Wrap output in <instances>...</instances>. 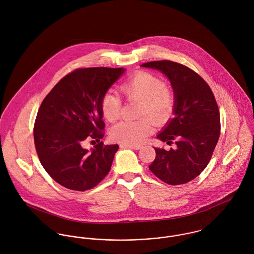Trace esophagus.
Returning a JSON list of instances; mask_svg holds the SVG:
<instances>
[{
    "mask_svg": "<svg viewBox=\"0 0 254 254\" xmlns=\"http://www.w3.org/2000/svg\"><path fill=\"white\" fill-rule=\"evenodd\" d=\"M121 146L129 147V148H133V149H141L143 147L142 145H133V144H122Z\"/></svg>",
    "mask_w": 254,
    "mask_h": 254,
    "instance_id": "34e87169",
    "label": "esophagus"
}]
</instances>
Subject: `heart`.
<instances>
[{
  "mask_svg": "<svg viewBox=\"0 0 254 254\" xmlns=\"http://www.w3.org/2000/svg\"><path fill=\"white\" fill-rule=\"evenodd\" d=\"M119 91L127 99L140 100L139 115L149 116L156 122L166 121L174 110V95L156 74L140 70L129 76L120 86ZM122 102L118 95L107 93L101 101L103 116L114 122L120 116ZM153 132V125L148 117L139 120H124L114 125L110 137L124 144H142Z\"/></svg>",
  "mask_w": 254,
  "mask_h": 254,
  "instance_id": "1",
  "label": "heart"
}]
</instances>
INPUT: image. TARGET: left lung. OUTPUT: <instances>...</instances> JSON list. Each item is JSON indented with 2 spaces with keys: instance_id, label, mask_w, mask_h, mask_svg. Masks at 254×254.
I'll return each instance as SVG.
<instances>
[{
  "instance_id": "8db88e82",
  "label": "left lung",
  "mask_w": 254,
  "mask_h": 254,
  "mask_svg": "<svg viewBox=\"0 0 254 254\" xmlns=\"http://www.w3.org/2000/svg\"><path fill=\"white\" fill-rule=\"evenodd\" d=\"M165 74L171 82L174 116L157 138L176 149L154 147L156 156L148 166L161 181L182 185L197 177L209 163L220 136V113L208 84L192 69L171 61L142 64Z\"/></svg>"
}]
</instances>
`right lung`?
Here are the masks:
<instances>
[{
  "mask_svg": "<svg viewBox=\"0 0 254 254\" xmlns=\"http://www.w3.org/2000/svg\"><path fill=\"white\" fill-rule=\"evenodd\" d=\"M124 71L109 67L75 69L42 102L34 124L37 154L47 173L63 187L84 191L109 174L119 145L100 142L89 152L81 145L87 138L103 139L101 101Z\"/></svg>",
  "mask_w": 254,
  "mask_h": 254,
  "instance_id": "obj_1",
  "label": "right lung"
}]
</instances>
